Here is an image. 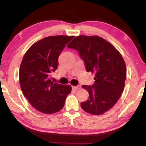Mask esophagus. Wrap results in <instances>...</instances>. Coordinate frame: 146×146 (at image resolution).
<instances>
[{
    "instance_id": "obj_1",
    "label": "esophagus",
    "mask_w": 146,
    "mask_h": 146,
    "mask_svg": "<svg viewBox=\"0 0 146 146\" xmlns=\"http://www.w3.org/2000/svg\"><path fill=\"white\" fill-rule=\"evenodd\" d=\"M72 89L75 90H78V89L80 88L81 86H80V85H78V86H72Z\"/></svg>"
}]
</instances>
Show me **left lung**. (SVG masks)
<instances>
[{
    "instance_id": "1",
    "label": "left lung",
    "mask_w": 146,
    "mask_h": 146,
    "mask_svg": "<svg viewBox=\"0 0 146 146\" xmlns=\"http://www.w3.org/2000/svg\"><path fill=\"white\" fill-rule=\"evenodd\" d=\"M68 47L76 50L86 71L95 74L93 84L82 86L89 98L81 102L82 108L93 115L103 114L116 104L124 88L126 67L122 56L112 44L98 36H78Z\"/></svg>"
}]
</instances>
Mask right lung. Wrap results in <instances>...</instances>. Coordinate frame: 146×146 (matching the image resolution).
Returning a JSON list of instances; mask_svg holds the SVG:
<instances>
[{
    "label": "right lung",
    "mask_w": 146,
    "mask_h": 146,
    "mask_svg": "<svg viewBox=\"0 0 146 146\" xmlns=\"http://www.w3.org/2000/svg\"><path fill=\"white\" fill-rule=\"evenodd\" d=\"M73 38H44L32 45L24 56L19 71L21 90L30 104L42 113L60 110L70 93V86L54 83L50 75L58 68V58L62 51Z\"/></svg>",
    "instance_id": "obj_1"
}]
</instances>
